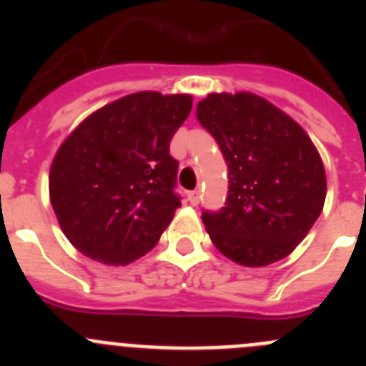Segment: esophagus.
Here are the masks:
<instances>
[{"label": "esophagus", "mask_w": 366, "mask_h": 366, "mask_svg": "<svg viewBox=\"0 0 366 366\" xmlns=\"http://www.w3.org/2000/svg\"><path fill=\"white\" fill-rule=\"evenodd\" d=\"M189 202L192 203V205H198V202H199V190H192V192H189Z\"/></svg>", "instance_id": "obj_1"}]
</instances>
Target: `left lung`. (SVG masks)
I'll list each match as a JSON object with an SVG mask.
<instances>
[{"mask_svg":"<svg viewBox=\"0 0 366 366\" xmlns=\"http://www.w3.org/2000/svg\"><path fill=\"white\" fill-rule=\"evenodd\" d=\"M198 121L216 139L229 168V194L202 219L229 260L262 267L304 240L326 198V172L308 134L253 93H211Z\"/></svg>","mask_w":366,"mask_h":366,"instance_id":"left-lung-1","label":"left lung"}]
</instances>
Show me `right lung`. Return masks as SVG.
Masks as SVG:
<instances>
[{
  "mask_svg": "<svg viewBox=\"0 0 366 366\" xmlns=\"http://www.w3.org/2000/svg\"><path fill=\"white\" fill-rule=\"evenodd\" d=\"M190 109V95L132 93L92 113L60 144L51 205L80 253L126 266L159 242L181 207L170 141Z\"/></svg>",
  "mask_w": 366,
  "mask_h": 366,
  "instance_id": "right-lung-1",
  "label": "right lung"
}]
</instances>
